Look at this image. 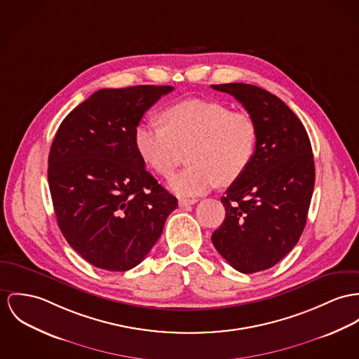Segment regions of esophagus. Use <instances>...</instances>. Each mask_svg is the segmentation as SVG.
Returning a JSON list of instances; mask_svg holds the SVG:
<instances>
[{
    "label": "esophagus",
    "mask_w": 359,
    "mask_h": 359,
    "mask_svg": "<svg viewBox=\"0 0 359 359\" xmlns=\"http://www.w3.org/2000/svg\"><path fill=\"white\" fill-rule=\"evenodd\" d=\"M196 202H198V199H195V198H190V199L182 198V199H179V206L180 208H187V206H191V205L196 203Z\"/></svg>",
    "instance_id": "1"
}]
</instances>
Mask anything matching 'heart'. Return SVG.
Masks as SVG:
<instances>
[{
	"label": "heart",
	"instance_id": "1",
	"mask_svg": "<svg viewBox=\"0 0 359 359\" xmlns=\"http://www.w3.org/2000/svg\"><path fill=\"white\" fill-rule=\"evenodd\" d=\"M163 126L140 123L135 147L142 160L169 177L184 160L190 165L173 176L169 189L180 196L208 193L236 182L251 164L258 126L248 111H232L217 101L186 100L161 111Z\"/></svg>",
	"mask_w": 359,
	"mask_h": 359
}]
</instances>
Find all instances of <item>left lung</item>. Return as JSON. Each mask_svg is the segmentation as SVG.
<instances>
[{
	"label": "left lung",
	"mask_w": 359,
	"mask_h": 359,
	"mask_svg": "<svg viewBox=\"0 0 359 359\" xmlns=\"http://www.w3.org/2000/svg\"><path fill=\"white\" fill-rule=\"evenodd\" d=\"M255 118L258 140L246 172L225 191V219L212 242L242 273L276 265L304 232L316 169L304 124L278 97L246 83L213 84Z\"/></svg>",
	"instance_id": "obj_1"
}]
</instances>
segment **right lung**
Returning <instances> with one entry per match:
<instances>
[{
    "label": "right lung",
    "instance_id": "right-lung-1",
    "mask_svg": "<svg viewBox=\"0 0 359 359\" xmlns=\"http://www.w3.org/2000/svg\"><path fill=\"white\" fill-rule=\"evenodd\" d=\"M172 86L101 88L60 124L48 180L57 224L95 268L124 272L163 233L177 199L146 170L134 134L144 111Z\"/></svg>",
    "mask_w": 359,
    "mask_h": 359
}]
</instances>
